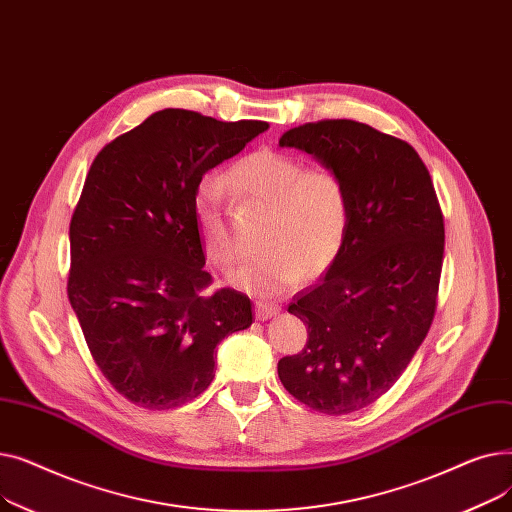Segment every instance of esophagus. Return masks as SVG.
Segmentation results:
<instances>
[{"label":"esophagus","instance_id":"34e87169","mask_svg":"<svg viewBox=\"0 0 512 512\" xmlns=\"http://www.w3.org/2000/svg\"><path fill=\"white\" fill-rule=\"evenodd\" d=\"M280 311V307L276 303H267V301H257L255 303V315L257 319H270Z\"/></svg>","mask_w":512,"mask_h":512}]
</instances>
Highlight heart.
Returning a JSON list of instances; mask_svg holds the SVG:
<instances>
[{
  "mask_svg": "<svg viewBox=\"0 0 512 512\" xmlns=\"http://www.w3.org/2000/svg\"><path fill=\"white\" fill-rule=\"evenodd\" d=\"M228 180L236 195L267 209L261 234L265 249L242 267L232 284L259 294H280L324 276L344 251L351 232L353 201L346 178L332 166H307L297 155L257 149L232 166ZM193 207L207 259L222 272L242 257L236 232L226 220L224 180L203 176Z\"/></svg>",
  "mask_w": 512,
  "mask_h": 512,
  "instance_id": "obj_1",
  "label": "heart"
}]
</instances>
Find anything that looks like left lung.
Listing matches in <instances>:
<instances>
[{"instance_id": "obj_1", "label": "left lung", "mask_w": 512, "mask_h": 512, "mask_svg": "<svg viewBox=\"0 0 512 512\" xmlns=\"http://www.w3.org/2000/svg\"><path fill=\"white\" fill-rule=\"evenodd\" d=\"M280 147L342 172L353 218L338 261L288 305L309 340L278 361V375L317 413H355L394 386L432 326L444 215L419 153L369 124L307 122L286 130Z\"/></svg>"}]
</instances>
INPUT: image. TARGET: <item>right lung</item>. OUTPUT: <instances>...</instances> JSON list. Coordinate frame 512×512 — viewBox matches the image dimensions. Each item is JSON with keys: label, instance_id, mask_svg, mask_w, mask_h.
I'll return each instance as SVG.
<instances>
[{"label": "right lung", "instance_id": "right-lung-1", "mask_svg": "<svg viewBox=\"0 0 512 512\" xmlns=\"http://www.w3.org/2000/svg\"><path fill=\"white\" fill-rule=\"evenodd\" d=\"M267 128L168 107L93 159L70 222L68 299L97 367L132 405L195 400L215 375V346L253 324L247 294L207 292L193 195Z\"/></svg>", "mask_w": 512, "mask_h": 512}]
</instances>
